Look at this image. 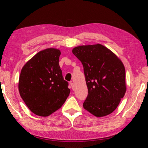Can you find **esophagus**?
Here are the masks:
<instances>
[{"label":"esophagus","instance_id":"esophagus-1","mask_svg":"<svg viewBox=\"0 0 148 148\" xmlns=\"http://www.w3.org/2000/svg\"><path fill=\"white\" fill-rule=\"evenodd\" d=\"M71 86L72 87V89H74V83H72V82H71Z\"/></svg>","mask_w":148,"mask_h":148}]
</instances>
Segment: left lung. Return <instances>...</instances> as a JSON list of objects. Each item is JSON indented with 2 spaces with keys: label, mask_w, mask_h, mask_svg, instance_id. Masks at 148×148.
Instances as JSON below:
<instances>
[{
  "label": "left lung",
  "mask_w": 148,
  "mask_h": 148,
  "mask_svg": "<svg viewBox=\"0 0 148 148\" xmlns=\"http://www.w3.org/2000/svg\"><path fill=\"white\" fill-rule=\"evenodd\" d=\"M72 53L83 64L88 89L84 108L97 117L112 114L127 90L122 61L100 44L77 46Z\"/></svg>",
  "instance_id": "left-lung-1"
}]
</instances>
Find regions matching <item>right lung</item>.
I'll use <instances>...</instances> for the list:
<instances>
[{"instance_id":"1","label":"right lung","mask_w":148,"mask_h":148,"mask_svg":"<svg viewBox=\"0 0 148 148\" xmlns=\"http://www.w3.org/2000/svg\"><path fill=\"white\" fill-rule=\"evenodd\" d=\"M58 49L42 50L21 69L18 88L20 96L34 114L46 117L61 108L71 92L59 64Z\"/></svg>"}]
</instances>
